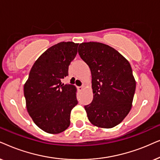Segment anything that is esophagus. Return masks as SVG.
<instances>
[{"mask_svg":"<svg viewBox=\"0 0 160 160\" xmlns=\"http://www.w3.org/2000/svg\"><path fill=\"white\" fill-rule=\"evenodd\" d=\"M78 90L80 91H82L83 90V86H79V87H78Z\"/></svg>","mask_w":160,"mask_h":160,"instance_id":"obj_1","label":"esophagus"}]
</instances>
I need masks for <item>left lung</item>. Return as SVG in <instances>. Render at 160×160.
I'll return each mask as SVG.
<instances>
[{
    "label": "left lung",
    "instance_id": "left-lung-1",
    "mask_svg": "<svg viewBox=\"0 0 160 160\" xmlns=\"http://www.w3.org/2000/svg\"><path fill=\"white\" fill-rule=\"evenodd\" d=\"M78 53L88 65L93 98L85 106L93 125L100 128L116 127L130 111L136 82L130 63L116 50L100 42L80 44Z\"/></svg>",
    "mask_w": 160,
    "mask_h": 160
}]
</instances>
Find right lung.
<instances>
[{"label": "right lung", "mask_w": 160, "mask_h": 160, "mask_svg": "<svg viewBox=\"0 0 160 160\" xmlns=\"http://www.w3.org/2000/svg\"><path fill=\"white\" fill-rule=\"evenodd\" d=\"M78 44L62 42L48 48L33 63L24 85L28 112L45 132L61 133L70 125V113L78 103L77 88L61 80L68 76Z\"/></svg>", "instance_id": "add662e5"}]
</instances>
